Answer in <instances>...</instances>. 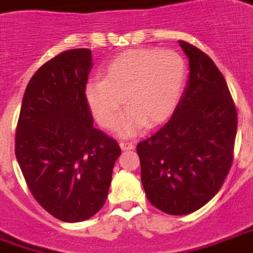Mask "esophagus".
I'll list each match as a JSON object with an SVG mask.
<instances>
[{
  "instance_id": "1",
  "label": "esophagus",
  "mask_w": 253,
  "mask_h": 253,
  "mask_svg": "<svg viewBox=\"0 0 253 253\" xmlns=\"http://www.w3.org/2000/svg\"><path fill=\"white\" fill-rule=\"evenodd\" d=\"M120 147H121L123 150H132L133 149V143H132V142L123 140V142H120Z\"/></svg>"
}]
</instances>
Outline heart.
<instances>
[{
  "instance_id": "1",
  "label": "heart",
  "mask_w": 253,
  "mask_h": 253,
  "mask_svg": "<svg viewBox=\"0 0 253 253\" xmlns=\"http://www.w3.org/2000/svg\"><path fill=\"white\" fill-rule=\"evenodd\" d=\"M187 81V64L175 50L130 49L104 67V78L92 80L85 88L86 102L102 126L114 128L124 103L129 107L121 130L132 135L147 123L168 120L180 102ZM126 99H123V96Z\"/></svg>"
}]
</instances>
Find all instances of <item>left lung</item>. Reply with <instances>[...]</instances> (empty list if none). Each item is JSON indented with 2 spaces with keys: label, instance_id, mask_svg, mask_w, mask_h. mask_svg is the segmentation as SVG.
<instances>
[{
  "label": "left lung",
  "instance_id": "left-lung-1",
  "mask_svg": "<svg viewBox=\"0 0 253 253\" xmlns=\"http://www.w3.org/2000/svg\"><path fill=\"white\" fill-rule=\"evenodd\" d=\"M179 43L189 57L187 86L169 121L136 147L147 200L169 215L200 210L220 190L237 133L236 104L220 70L200 48Z\"/></svg>",
  "mask_w": 253,
  "mask_h": 253
}]
</instances>
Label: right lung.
Segmentation results:
<instances>
[{"instance_id":"1","label":"right lung","mask_w":253,"mask_h":253,"mask_svg":"<svg viewBox=\"0 0 253 253\" xmlns=\"http://www.w3.org/2000/svg\"><path fill=\"white\" fill-rule=\"evenodd\" d=\"M90 49L59 53L42 64L24 92L15 154L37 203L59 220L83 222L97 213L109 193L121 149L93 128L85 96Z\"/></svg>"}]
</instances>
